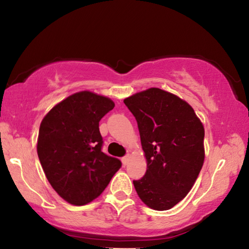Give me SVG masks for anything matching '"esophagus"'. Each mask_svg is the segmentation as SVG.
Instances as JSON below:
<instances>
[{"instance_id": "esophagus-1", "label": "esophagus", "mask_w": 249, "mask_h": 249, "mask_svg": "<svg viewBox=\"0 0 249 249\" xmlns=\"http://www.w3.org/2000/svg\"><path fill=\"white\" fill-rule=\"evenodd\" d=\"M128 160H129V155H125L124 157H122V162H123V165H124V166L127 165Z\"/></svg>"}]
</instances>
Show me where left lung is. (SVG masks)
I'll use <instances>...</instances> for the list:
<instances>
[{"label": "left lung", "instance_id": "left-lung-1", "mask_svg": "<svg viewBox=\"0 0 249 249\" xmlns=\"http://www.w3.org/2000/svg\"><path fill=\"white\" fill-rule=\"evenodd\" d=\"M124 103L136 119L147 160L145 176L133 181L135 190L151 209L174 208L191 190L203 166V125L185 101L158 88Z\"/></svg>", "mask_w": 249, "mask_h": 249}]
</instances>
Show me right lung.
<instances>
[{
    "mask_svg": "<svg viewBox=\"0 0 249 249\" xmlns=\"http://www.w3.org/2000/svg\"><path fill=\"white\" fill-rule=\"evenodd\" d=\"M114 105L111 99L82 91L58 103L41 121L39 161L54 191L70 204L93 201L122 167L120 159L102 151L99 129Z\"/></svg>",
    "mask_w": 249,
    "mask_h": 249,
    "instance_id": "1",
    "label": "right lung"
}]
</instances>
